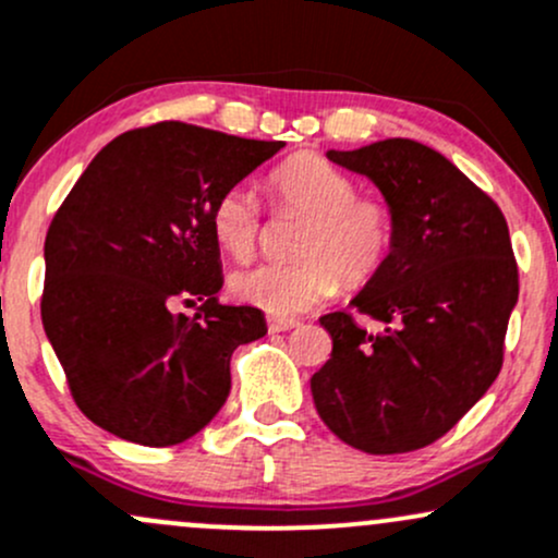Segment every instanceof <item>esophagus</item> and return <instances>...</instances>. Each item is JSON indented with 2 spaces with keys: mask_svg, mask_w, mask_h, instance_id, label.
Listing matches in <instances>:
<instances>
[{
  "mask_svg": "<svg viewBox=\"0 0 558 558\" xmlns=\"http://www.w3.org/2000/svg\"><path fill=\"white\" fill-rule=\"evenodd\" d=\"M296 326L299 320H293V317H267V328L272 330V333H283V330H291Z\"/></svg>",
  "mask_w": 558,
  "mask_h": 558,
  "instance_id": "obj_1",
  "label": "esophagus"
}]
</instances>
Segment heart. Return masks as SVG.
Masks as SVG:
<instances>
[{"label":"heart","mask_w":558,"mask_h":558,"mask_svg":"<svg viewBox=\"0 0 558 558\" xmlns=\"http://www.w3.org/2000/svg\"><path fill=\"white\" fill-rule=\"evenodd\" d=\"M280 206L307 214L296 238V262H262L238 269L230 289L243 304L272 317L302 315L347 286L368 283L389 259L395 214L384 201L357 198V182L328 163L302 153L269 177ZM259 204L246 185L228 187L211 209V232L235 259H246L259 235Z\"/></svg>","instance_id":"b5f03b06"}]
</instances>
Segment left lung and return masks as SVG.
<instances>
[{
	"label": "left lung",
	"instance_id": "obj_1",
	"mask_svg": "<svg viewBox=\"0 0 558 558\" xmlns=\"http://www.w3.org/2000/svg\"><path fill=\"white\" fill-rule=\"evenodd\" d=\"M365 174L395 214L387 265L330 312V360L312 376L317 413L341 442L395 456L450 432L498 378L508 317L519 299L506 217L442 153L391 137L328 150Z\"/></svg>",
	"mask_w": 558,
	"mask_h": 558
}]
</instances>
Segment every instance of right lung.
<instances>
[{
    "mask_svg": "<svg viewBox=\"0 0 558 558\" xmlns=\"http://www.w3.org/2000/svg\"><path fill=\"white\" fill-rule=\"evenodd\" d=\"M283 145L161 121L119 134L78 177L47 230L41 323L92 424L167 448L225 405L232 352L267 323L219 304L211 209ZM187 295L207 302L174 316Z\"/></svg>",
    "mask_w": 558,
    "mask_h": 558,
    "instance_id": "obj_1",
    "label": "right lung"
}]
</instances>
